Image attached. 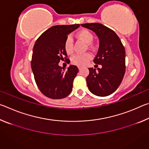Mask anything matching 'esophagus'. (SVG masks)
<instances>
[{"label":"esophagus","instance_id":"obj_1","mask_svg":"<svg viewBox=\"0 0 149 149\" xmlns=\"http://www.w3.org/2000/svg\"><path fill=\"white\" fill-rule=\"evenodd\" d=\"M78 69H79V70H81V67H78Z\"/></svg>","mask_w":149,"mask_h":149}]
</instances>
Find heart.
I'll return each instance as SVG.
<instances>
[{
	"label": "heart",
	"mask_w": 149,
	"mask_h": 149,
	"mask_svg": "<svg viewBox=\"0 0 149 149\" xmlns=\"http://www.w3.org/2000/svg\"><path fill=\"white\" fill-rule=\"evenodd\" d=\"M75 37L78 39L81 40L82 41L87 43L89 47H91V42L94 39V35L89 30L87 29H80L75 33ZM64 47L67 54H70L73 53V52H74V42H73V40L71 37H68L65 39L64 43ZM91 59V54L87 52V53L85 54L74 55L72 58V62L74 64L78 65V66H84V65L87 64Z\"/></svg>",
	"instance_id": "1"
}]
</instances>
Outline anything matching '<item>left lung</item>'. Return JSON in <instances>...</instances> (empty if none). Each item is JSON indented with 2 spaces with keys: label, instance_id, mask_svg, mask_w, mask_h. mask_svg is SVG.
Instances as JSON below:
<instances>
[{
  "label": "left lung",
  "instance_id": "obj_1",
  "mask_svg": "<svg viewBox=\"0 0 149 149\" xmlns=\"http://www.w3.org/2000/svg\"><path fill=\"white\" fill-rule=\"evenodd\" d=\"M94 31L99 39V48L93 61L102 68H89L86 81L93 94L106 97L120 86L125 72V51L116 33L99 23L81 24Z\"/></svg>",
  "mask_w": 149,
  "mask_h": 149
}]
</instances>
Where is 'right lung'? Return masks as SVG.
<instances>
[{"mask_svg": "<svg viewBox=\"0 0 149 149\" xmlns=\"http://www.w3.org/2000/svg\"><path fill=\"white\" fill-rule=\"evenodd\" d=\"M79 26H52L42 33L34 45L31 69L35 82L42 94L50 99H63L72 91L74 79L79 71L77 67L70 65L65 70L59 66L58 63L64 59L70 63L64 43L68 35Z\"/></svg>", "mask_w": 149, "mask_h": 149, "instance_id": "right-lung-1", "label": "right lung"}]
</instances>
